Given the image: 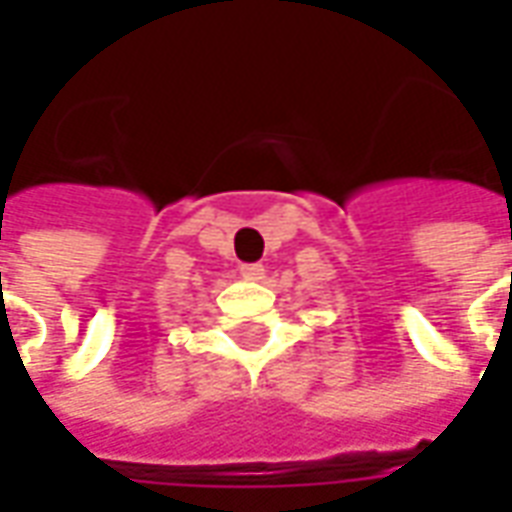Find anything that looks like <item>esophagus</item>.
Wrapping results in <instances>:
<instances>
[{"instance_id":"esophagus-1","label":"esophagus","mask_w":512,"mask_h":512,"mask_svg":"<svg viewBox=\"0 0 512 512\" xmlns=\"http://www.w3.org/2000/svg\"><path fill=\"white\" fill-rule=\"evenodd\" d=\"M241 274H244L246 279L257 282V279L266 277V268H263V263H246V266H241Z\"/></svg>"}]
</instances>
